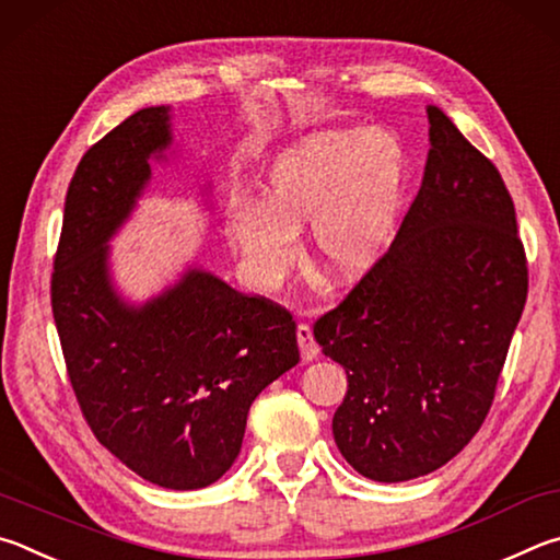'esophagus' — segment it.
I'll return each instance as SVG.
<instances>
[{
	"label": "esophagus",
	"mask_w": 560,
	"mask_h": 560,
	"mask_svg": "<svg viewBox=\"0 0 560 560\" xmlns=\"http://www.w3.org/2000/svg\"><path fill=\"white\" fill-rule=\"evenodd\" d=\"M298 345L302 351V359L305 361H315L319 357L317 341H315V337H312V329H310V325H305V322L298 325Z\"/></svg>",
	"instance_id": "34e87169"
}]
</instances>
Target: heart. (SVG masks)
<instances>
[{"mask_svg": "<svg viewBox=\"0 0 560 560\" xmlns=\"http://www.w3.org/2000/svg\"><path fill=\"white\" fill-rule=\"evenodd\" d=\"M408 154L388 130L310 135L275 156L258 201L225 213V241L258 288H275L300 255L310 221L312 253L325 272L357 278L394 241L408 189Z\"/></svg>", "mask_w": 560, "mask_h": 560, "instance_id": "b5f03b06", "label": "heart"}]
</instances>
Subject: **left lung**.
<instances>
[{
  "instance_id": "left-lung-1",
  "label": "left lung",
  "mask_w": 560,
  "mask_h": 560,
  "mask_svg": "<svg viewBox=\"0 0 560 560\" xmlns=\"http://www.w3.org/2000/svg\"><path fill=\"white\" fill-rule=\"evenodd\" d=\"M428 122L423 184L394 243L315 322L349 381L335 443L374 482L435 472L475 438L528 292L502 174L440 107Z\"/></svg>"
}]
</instances>
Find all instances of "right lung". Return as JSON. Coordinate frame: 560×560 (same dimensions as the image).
I'll list each match as a JSON object with an SVG mask.
<instances>
[{"instance_id": "1", "label": "right lung", "mask_w": 560, "mask_h": 560, "mask_svg": "<svg viewBox=\"0 0 560 560\" xmlns=\"http://www.w3.org/2000/svg\"><path fill=\"white\" fill-rule=\"evenodd\" d=\"M172 147L170 107L137 110L83 154L66 194L51 307L68 378L97 443L164 489H201L241 453L265 386L300 361L285 307L201 268L142 305L110 275V238Z\"/></svg>"}]
</instances>
